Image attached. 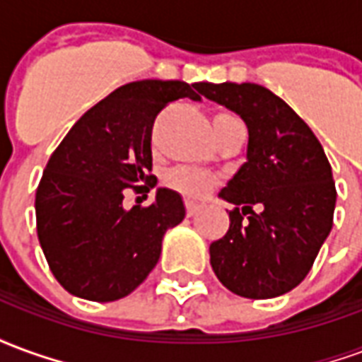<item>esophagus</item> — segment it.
<instances>
[{"label":"esophagus","instance_id":"1","mask_svg":"<svg viewBox=\"0 0 362 362\" xmlns=\"http://www.w3.org/2000/svg\"><path fill=\"white\" fill-rule=\"evenodd\" d=\"M199 205L197 204H186V213H188V217H194V215H197L199 213Z\"/></svg>","mask_w":362,"mask_h":362}]
</instances>
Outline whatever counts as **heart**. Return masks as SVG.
<instances>
[{"mask_svg": "<svg viewBox=\"0 0 362 362\" xmlns=\"http://www.w3.org/2000/svg\"><path fill=\"white\" fill-rule=\"evenodd\" d=\"M238 119L235 116H230L227 112H219L213 116V132L215 137L221 135L228 126L236 124ZM165 184L174 192H178L180 196L188 197V199H199L204 197L209 189L217 184V178L209 173H202L196 168H174L165 176Z\"/></svg>", "mask_w": 362, "mask_h": 362, "instance_id": "b5f03b06", "label": "heart"}]
</instances>
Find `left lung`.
Segmentation results:
<instances>
[{"label":"left lung","mask_w":362,"mask_h":362,"mask_svg":"<svg viewBox=\"0 0 362 362\" xmlns=\"http://www.w3.org/2000/svg\"><path fill=\"white\" fill-rule=\"evenodd\" d=\"M196 89L248 127L246 163L219 192L236 207L227 235L209 246L213 272L244 298L285 295L308 275L334 225L337 192L326 153L306 122L262 85Z\"/></svg>","instance_id":"1"}]
</instances>
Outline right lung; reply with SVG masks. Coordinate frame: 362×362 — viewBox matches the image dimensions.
I'll use <instances>...</instances> for the list:
<instances>
[{"instance_id":"add662e5","label":"right lung","mask_w":362,"mask_h":362,"mask_svg":"<svg viewBox=\"0 0 362 362\" xmlns=\"http://www.w3.org/2000/svg\"><path fill=\"white\" fill-rule=\"evenodd\" d=\"M196 85L158 79L122 85L85 112L52 153L36 189V233L67 293L95 303L118 300L157 266L163 236L186 215L184 202L158 188L151 205L126 209L124 192H149L157 184L151 174L155 118L178 98L202 100Z\"/></svg>"}]
</instances>
